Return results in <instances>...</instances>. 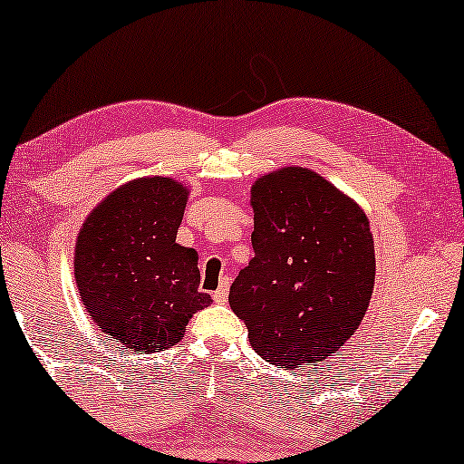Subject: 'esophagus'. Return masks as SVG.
<instances>
[{
  "instance_id": "obj_1",
  "label": "esophagus",
  "mask_w": 464,
  "mask_h": 464,
  "mask_svg": "<svg viewBox=\"0 0 464 464\" xmlns=\"http://www.w3.org/2000/svg\"><path fill=\"white\" fill-rule=\"evenodd\" d=\"M227 290H230V280L227 277H224L222 282H219V288L213 292V301L224 304L227 301Z\"/></svg>"
}]
</instances>
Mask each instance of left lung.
Masks as SVG:
<instances>
[{"label": "left lung", "instance_id": "1", "mask_svg": "<svg viewBox=\"0 0 464 464\" xmlns=\"http://www.w3.org/2000/svg\"><path fill=\"white\" fill-rule=\"evenodd\" d=\"M255 256L230 286L261 359L295 369L332 356L365 317L375 282L373 237L359 205L304 168L251 188Z\"/></svg>", "mask_w": 464, "mask_h": 464}]
</instances>
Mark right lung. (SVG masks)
I'll return each instance as SVG.
<instances>
[{"instance_id": "obj_1", "label": "right lung", "mask_w": 464, "mask_h": 464, "mask_svg": "<svg viewBox=\"0 0 464 464\" xmlns=\"http://www.w3.org/2000/svg\"><path fill=\"white\" fill-rule=\"evenodd\" d=\"M187 195L172 178L128 182L78 234L74 276L84 309L137 354L178 344L192 313L211 304L198 290L197 251L176 245Z\"/></svg>"}]
</instances>
